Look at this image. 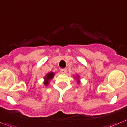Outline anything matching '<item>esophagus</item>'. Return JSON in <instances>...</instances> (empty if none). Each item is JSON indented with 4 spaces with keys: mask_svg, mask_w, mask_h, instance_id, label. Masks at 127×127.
Listing matches in <instances>:
<instances>
[{
    "mask_svg": "<svg viewBox=\"0 0 127 127\" xmlns=\"http://www.w3.org/2000/svg\"><path fill=\"white\" fill-rule=\"evenodd\" d=\"M60 72L62 74H66V72H67V69L66 68H61L60 69Z\"/></svg>",
    "mask_w": 127,
    "mask_h": 127,
    "instance_id": "esophagus-1",
    "label": "esophagus"
}]
</instances>
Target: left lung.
<instances>
[{"label":"left lung","instance_id":"1","mask_svg":"<svg viewBox=\"0 0 127 127\" xmlns=\"http://www.w3.org/2000/svg\"><path fill=\"white\" fill-rule=\"evenodd\" d=\"M75 79H76V81H77V84H79L81 83V81H80V79H81V78H80L79 75H75Z\"/></svg>","mask_w":127,"mask_h":127}]
</instances>
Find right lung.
I'll list each match as a JSON object with an SVG mask.
<instances>
[{
  "label": "right lung",
  "mask_w": 127,
  "mask_h": 127,
  "mask_svg": "<svg viewBox=\"0 0 127 127\" xmlns=\"http://www.w3.org/2000/svg\"><path fill=\"white\" fill-rule=\"evenodd\" d=\"M55 75V73L53 72H50L49 73H48L45 75V76L44 77V82L43 84L45 86H47L49 84L50 82L52 79H53V77Z\"/></svg>",
  "instance_id": "1"
}]
</instances>
